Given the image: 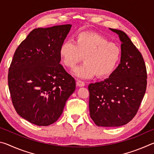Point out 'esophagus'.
Returning a JSON list of instances; mask_svg holds the SVG:
<instances>
[{"label":"esophagus","instance_id":"34e87169","mask_svg":"<svg viewBox=\"0 0 154 154\" xmlns=\"http://www.w3.org/2000/svg\"><path fill=\"white\" fill-rule=\"evenodd\" d=\"M77 85H79L80 87H82V86H84L85 85V82H83L82 80H77Z\"/></svg>","mask_w":154,"mask_h":154}]
</instances>
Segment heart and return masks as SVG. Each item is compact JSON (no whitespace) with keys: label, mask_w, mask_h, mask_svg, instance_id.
<instances>
[{"label":"heart","mask_w":154,"mask_h":154,"mask_svg":"<svg viewBox=\"0 0 154 154\" xmlns=\"http://www.w3.org/2000/svg\"><path fill=\"white\" fill-rule=\"evenodd\" d=\"M60 56L64 66L73 69L83 56L84 62L74 70L77 77L89 79L96 75L107 77L120 61L121 48L116 43L98 33L82 32L75 35L73 41H66L60 48Z\"/></svg>","instance_id":"obj_1"}]
</instances>
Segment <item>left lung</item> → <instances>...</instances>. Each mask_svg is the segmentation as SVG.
<instances>
[{
  "instance_id": "obj_1",
  "label": "left lung",
  "mask_w": 154,
  "mask_h": 154,
  "mask_svg": "<svg viewBox=\"0 0 154 154\" xmlns=\"http://www.w3.org/2000/svg\"><path fill=\"white\" fill-rule=\"evenodd\" d=\"M118 34L121 61L107 79L88 85L90 115L98 126L118 127L136 116L147 88V70L142 54L123 31Z\"/></svg>"
}]
</instances>
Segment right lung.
<instances>
[{
    "label": "right lung",
    "instance_id": "right-lung-1",
    "mask_svg": "<svg viewBox=\"0 0 154 154\" xmlns=\"http://www.w3.org/2000/svg\"><path fill=\"white\" fill-rule=\"evenodd\" d=\"M72 26L38 28L15 51L9 69L12 103L22 118L39 126L58 120L75 90V80L60 64V48Z\"/></svg>",
    "mask_w": 154,
    "mask_h": 154
}]
</instances>
